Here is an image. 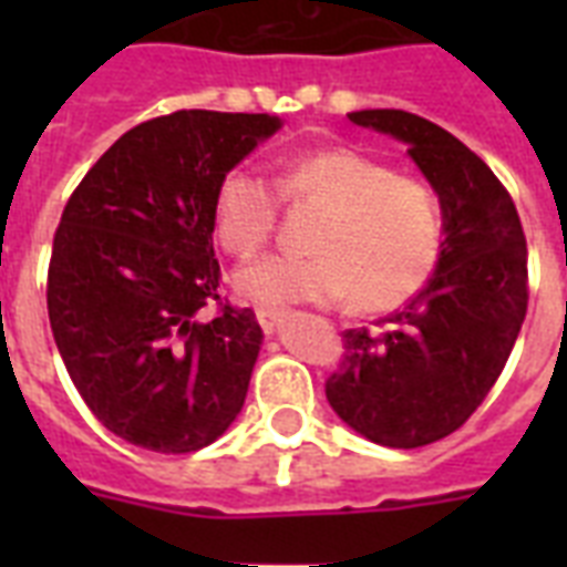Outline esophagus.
<instances>
[{
  "mask_svg": "<svg viewBox=\"0 0 567 567\" xmlns=\"http://www.w3.org/2000/svg\"><path fill=\"white\" fill-rule=\"evenodd\" d=\"M258 323H261V329H265L267 336H274V332H279L285 318L279 315V311H258Z\"/></svg>",
  "mask_w": 567,
  "mask_h": 567,
  "instance_id": "obj_1",
  "label": "esophagus"
}]
</instances>
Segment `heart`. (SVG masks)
I'll use <instances>...</instances> for the list:
<instances>
[{"label":"heart","instance_id":"1","mask_svg":"<svg viewBox=\"0 0 567 567\" xmlns=\"http://www.w3.org/2000/svg\"><path fill=\"white\" fill-rule=\"evenodd\" d=\"M279 196L293 208H320L309 238L315 256H270L235 274V291L261 311L297 302L332 306L353 297L359 311H394L414 300L444 249V205L423 179L350 146L306 150L276 173L229 171L214 194V231L231 256L249 258L270 244Z\"/></svg>","mask_w":567,"mask_h":567}]
</instances>
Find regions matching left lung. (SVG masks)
Listing matches in <instances>:
<instances>
[{"mask_svg": "<svg viewBox=\"0 0 567 567\" xmlns=\"http://www.w3.org/2000/svg\"><path fill=\"white\" fill-rule=\"evenodd\" d=\"M347 117L409 144L439 190L447 238L414 300L377 329H344L327 400L364 439L423 447L456 432L503 373L527 318V238L509 190L458 137L396 109Z\"/></svg>", "mask_w": 567, "mask_h": 567, "instance_id": "1", "label": "left lung"}]
</instances>
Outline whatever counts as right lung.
Returning <instances> with one entry per match:
<instances>
[{"instance_id": "right-lung-1", "label": "right lung", "mask_w": 567, "mask_h": 567, "mask_svg": "<svg viewBox=\"0 0 567 567\" xmlns=\"http://www.w3.org/2000/svg\"><path fill=\"white\" fill-rule=\"evenodd\" d=\"M276 128L199 109L146 120L66 199L47 276L52 336L96 421L135 447L194 453L247 400L265 332L256 311L220 300L214 194Z\"/></svg>"}]
</instances>
